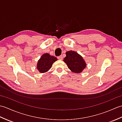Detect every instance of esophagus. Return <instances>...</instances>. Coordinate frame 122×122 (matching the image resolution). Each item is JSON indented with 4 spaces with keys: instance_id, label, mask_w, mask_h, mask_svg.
I'll use <instances>...</instances> for the list:
<instances>
[{
    "instance_id": "obj_1",
    "label": "esophagus",
    "mask_w": 122,
    "mask_h": 122,
    "mask_svg": "<svg viewBox=\"0 0 122 122\" xmlns=\"http://www.w3.org/2000/svg\"><path fill=\"white\" fill-rule=\"evenodd\" d=\"M58 59L59 60H61L63 59V56H58Z\"/></svg>"
}]
</instances>
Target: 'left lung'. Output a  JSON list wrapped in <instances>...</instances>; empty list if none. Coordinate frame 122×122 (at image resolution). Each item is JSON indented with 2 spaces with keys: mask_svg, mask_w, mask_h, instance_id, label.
I'll list each match as a JSON object with an SVG mask.
<instances>
[{
  "mask_svg": "<svg viewBox=\"0 0 122 122\" xmlns=\"http://www.w3.org/2000/svg\"><path fill=\"white\" fill-rule=\"evenodd\" d=\"M66 54V56L63 61L69 69L74 73H81L86 66V63L82 57L75 51H69Z\"/></svg>",
  "mask_w": 122,
  "mask_h": 122,
  "instance_id": "left-lung-1",
  "label": "left lung"
}]
</instances>
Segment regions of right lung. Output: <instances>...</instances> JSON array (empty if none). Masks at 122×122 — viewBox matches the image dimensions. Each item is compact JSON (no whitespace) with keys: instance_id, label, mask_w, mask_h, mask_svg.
<instances>
[{"instance_id":"right-lung-1","label":"right lung","mask_w":122,"mask_h":122,"mask_svg":"<svg viewBox=\"0 0 122 122\" xmlns=\"http://www.w3.org/2000/svg\"><path fill=\"white\" fill-rule=\"evenodd\" d=\"M56 60V57L50 56L48 53L44 54L38 62L37 69L40 73H45L51 68L53 62Z\"/></svg>"}]
</instances>
